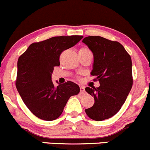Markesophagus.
Here are the masks:
<instances>
[{"label":"esophagus","instance_id":"1","mask_svg":"<svg viewBox=\"0 0 150 150\" xmlns=\"http://www.w3.org/2000/svg\"><path fill=\"white\" fill-rule=\"evenodd\" d=\"M80 93L81 94L85 93V87H84V86H80Z\"/></svg>","mask_w":150,"mask_h":150}]
</instances>
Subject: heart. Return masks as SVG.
Wrapping results in <instances>:
<instances>
[{
	"mask_svg": "<svg viewBox=\"0 0 150 150\" xmlns=\"http://www.w3.org/2000/svg\"><path fill=\"white\" fill-rule=\"evenodd\" d=\"M81 50H87V49H86V48H82V49H81Z\"/></svg>",
	"mask_w": 150,
	"mask_h": 150,
	"instance_id": "obj_1",
	"label": "heart"
}]
</instances>
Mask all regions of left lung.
<instances>
[{
  "label": "left lung",
  "instance_id": "1",
  "mask_svg": "<svg viewBox=\"0 0 150 150\" xmlns=\"http://www.w3.org/2000/svg\"><path fill=\"white\" fill-rule=\"evenodd\" d=\"M94 57L91 75L96 76L99 87H86L94 97L95 103L86 109V115L94 121H101L117 113L126 101L133 84L131 56L118 42L100 36L84 38Z\"/></svg>",
  "mask_w": 150,
  "mask_h": 150
}]
</instances>
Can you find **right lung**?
<instances>
[{"mask_svg": "<svg viewBox=\"0 0 150 150\" xmlns=\"http://www.w3.org/2000/svg\"><path fill=\"white\" fill-rule=\"evenodd\" d=\"M82 38L79 35L53 37L32 43L18 58L16 89L24 104L38 118L55 120L70 97L79 93V86L72 81L55 86L51 76L54 66H60L61 52Z\"/></svg>", "mask_w": 150, "mask_h": 150, "instance_id": "right-lung-1", "label": "right lung"}]
</instances>
